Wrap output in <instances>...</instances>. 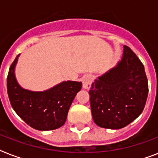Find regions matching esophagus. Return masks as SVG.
I'll list each match as a JSON object with an SVG mask.
<instances>
[{"label": "esophagus", "instance_id": "1", "mask_svg": "<svg viewBox=\"0 0 158 158\" xmlns=\"http://www.w3.org/2000/svg\"><path fill=\"white\" fill-rule=\"evenodd\" d=\"M94 81V79H93V77L91 75H85L83 78V87H84L85 89H90V87H91V84Z\"/></svg>", "mask_w": 158, "mask_h": 158}]
</instances>
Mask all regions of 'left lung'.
Returning <instances> with one entry per match:
<instances>
[{"mask_svg": "<svg viewBox=\"0 0 158 158\" xmlns=\"http://www.w3.org/2000/svg\"><path fill=\"white\" fill-rule=\"evenodd\" d=\"M148 94L144 66L136 54L124 46L117 64L92 84L89 95L94 122L106 129L125 127L142 113Z\"/></svg>", "mask_w": 158, "mask_h": 158, "instance_id": "1", "label": "left lung"}]
</instances>
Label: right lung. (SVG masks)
<instances>
[{"label":"right lung","mask_w":158,"mask_h":158,"mask_svg":"<svg viewBox=\"0 0 158 158\" xmlns=\"http://www.w3.org/2000/svg\"><path fill=\"white\" fill-rule=\"evenodd\" d=\"M18 55L11 64L7 76V93L12 107L22 120L38 130L61 127L72 102L82 88L81 82L64 81L43 92L23 89L18 84L15 68Z\"/></svg>","instance_id":"right-lung-1"}]
</instances>
